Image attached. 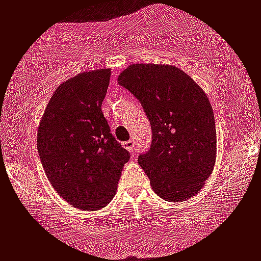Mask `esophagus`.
I'll return each instance as SVG.
<instances>
[{
	"mask_svg": "<svg viewBox=\"0 0 261 261\" xmlns=\"http://www.w3.org/2000/svg\"><path fill=\"white\" fill-rule=\"evenodd\" d=\"M124 149L129 151V153H134V149H136V143L133 140H128L123 144Z\"/></svg>",
	"mask_w": 261,
	"mask_h": 261,
	"instance_id": "obj_1",
	"label": "esophagus"
}]
</instances>
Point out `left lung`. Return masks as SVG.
Masks as SVG:
<instances>
[{"mask_svg": "<svg viewBox=\"0 0 261 261\" xmlns=\"http://www.w3.org/2000/svg\"><path fill=\"white\" fill-rule=\"evenodd\" d=\"M145 110L152 143L138 162L151 188L168 202L199 192L217 160L213 109L203 89L188 73L166 64H132L120 73Z\"/></svg>", "mask_w": 261, "mask_h": 261, "instance_id": "left-lung-1", "label": "left lung"}]
</instances>
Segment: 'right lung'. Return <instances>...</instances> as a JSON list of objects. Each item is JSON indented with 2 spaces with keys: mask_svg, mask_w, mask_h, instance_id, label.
Instances as JSON below:
<instances>
[{
  "mask_svg": "<svg viewBox=\"0 0 261 261\" xmlns=\"http://www.w3.org/2000/svg\"><path fill=\"white\" fill-rule=\"evenodd\" d=\"M110 76V69H98L60 83L37 129V149L48 180L60 197L85 211L110 203L129 160L101 112Z\"/></svg>",
  "mask_w": 261,
  "mask_h": 261,
  "instance_id": "1",
  "label": "right lung"
}]
</instances>
